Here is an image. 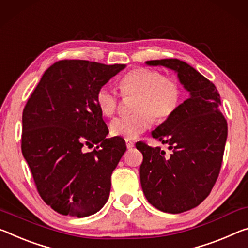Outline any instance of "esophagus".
<instances>
[{
    "mask_svg": "<svg viewBox=\"0 0 248 248\" xmlns=\"http://www.w3.org/2000/svg\"><path fill=\"white\" fill-rule=\"evenodd\" d=\"M125 145H127V148L129 149V150H130V149L135 147V143H133L132 141H130V140H125Z\"/></svg>",
    "mask_w": 248,
    "mask_h": 248,
    "instance_id": "34e87169",
    "label": "esophagus"
}]
</instances>
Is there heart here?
Here are the masks:
<instances>
[{
	"mask_svg": "<svg viewBox=\"0 0 248 248\" xmlns=\"http://www.w3.org/2000/svg\"><path fill=\"white\" fill-rule=\"evenodd\" d=\"M123 95H137L132 107L135 115L117 118L110 124L112 136L127 140L136 139L153 124L164 123L174 115L182 99V88L173 77L163 76L155 69H131L119 81ZM96 103L106 117L115 115L118 97L112 90L103 87L96 93Z\"/></svg>",
	"mask_w": 248,
	"mask_h": 248,
	"instance_id": "heart-1",
	"label": "heart"
}]
</instances>
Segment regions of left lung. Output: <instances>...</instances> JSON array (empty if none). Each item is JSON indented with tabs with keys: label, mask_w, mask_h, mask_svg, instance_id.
<instances>
[{
	"label": "left lung",
	"mask_w": 248,
	"mask_h": 248,
	"mask_svg": "<svg viewBox=\"0 0 248 248\" xmlns=\"http://www.w3.org/2000/svg\"><path fill=\"white\" fill-rule=\"evenodd\" d=\"M145 64L174 70L188 92L174 115L151 133L169 144L170 156L159 147L136 143L143 155L140 182L149 203L166 213H182L201 204L214 186L222 166L227 123L219 109L217 89L192 66L175 58Z\"/></svg>",
	"instance_id": "obj_1"
}]
</instances>
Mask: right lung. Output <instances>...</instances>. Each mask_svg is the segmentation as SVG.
Returning a JSON list of instances; mask_svg holds the SVG:
<instances>
[{
    "mask_svg": "<svg viewBox=\"0 0 248 248\" xmlns=\"http://www.w3.org/2000/svg\"><path fill=\"white\" fill-rule=\"evenodd\" d=\"M124 64L65 60L43 75L23 110L22 153L44 202L62 215L86 217L109 198L111 174L125 152L109 133L96 93ZM99 143L98 145L97 143ZM98 145L84 153V145Z\"/></svg>",
    "mask_w": 248,
    "mask_h": 248,
    "instance_id": "right-lung-1",
    "label": "right lung"
}]
</instances>
